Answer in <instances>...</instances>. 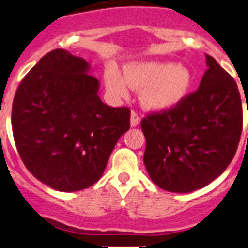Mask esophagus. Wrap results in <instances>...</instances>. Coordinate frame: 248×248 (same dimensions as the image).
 Here are the masks:
<instances>
[{
    "label": "esophagus",
    "instance_id": "34e87169",
    "mask_svg": "<svg viewBox=\"0 0 248 248\" xmlns=\"http://www.w3.org/2000/svg\"><path fill=\"white\" fill-rule=\"evenodd\" d=\"M140 122H141V119H140L139 114H137L136 112H131V117H130V125H131L132 127H136L137 125L140 124Z\"/></svg>",
    "mask_w": 248,
    "mask_h": 248
}]
</instances>
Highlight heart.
Listing matches in <instances>:
<instances>
[{"label": "heart", "instance_id": "1", "mask_svg": "<svg viewBox=\"0 0 248 248\" xmlns=\"http://www.w3.org/2000/svg\"><path fill=\"white\" fill-rule=\"evenodd\" d=\"M193 83L192 71L172 61H140L125 66L124 76L116 67L108 68L105 75L106 89L114 99L126 97L130 87H142L140 102L152 112H168L180 106L189 95Z\"/></svg>", "mask_w": 248, "mask_h": 248}]
</instances>
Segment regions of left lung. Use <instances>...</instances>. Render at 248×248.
Instances as JSON below:
<instances>
[{
    "instance_id": "8db88e82",
    "label": "left lung",
    "mask_w": 248,
    "mask_h": 248,
    "mask_svg": "<svg viewBox=\"0 0 248 248\" xmlns=\"http://www.w3.org/2000/svg\"><path fill=\"white\" fill-rule=\"evenodd\" d=\"M206 56L199 89L171 111L141 122L143 161L161 189L190 193L222 175L232 160L242 131V104L229 73Z\"/></svg>"
}]
</instances>
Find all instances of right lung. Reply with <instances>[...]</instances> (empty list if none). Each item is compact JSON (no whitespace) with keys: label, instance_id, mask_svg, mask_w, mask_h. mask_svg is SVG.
<instances>
[{"label":"right lung","instance_id":"obj_1","mask_svg":"<svg viewBox=\"0 0 248 248\" xmlns=\"http://www.w3.org/2000/svg\"><path fill=\"white\" fill-rule=\"evenodd\" d=\"M90 63L65 49L44 55L24 77L12 129L28 170L53 189L77 192L101 178L119 137L130 129L126 107L107 106Z\"/></svg>","mask_w":248,"mask_h":248}]
</instances>
